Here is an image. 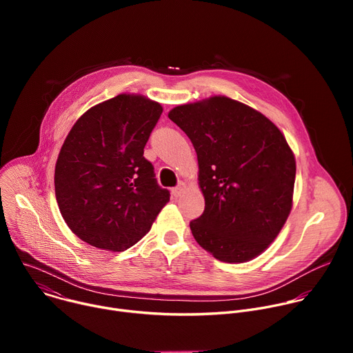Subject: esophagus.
I'll return each instance as SVG.
<instances>
[{
  "label": "esophagus",
  "instance_id": "obj_1",
  "mask_svg": "<svg viewBox=\"0 0 353 353\" xmlns=\"http://www.w3.org/2000/svg\"><path fill=\"white\" fill-rule=\"evenodd\" d=\"M184 188H185V183H183V181H180L179 183V185L177 187H174L173 188V195H176V196H179L183 191H184Z\"/></svg>",
  "mask_w": 353,
  "mask_h": 353
}]
</instances>
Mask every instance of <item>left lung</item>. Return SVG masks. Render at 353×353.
<instances>
[{
  "label": "left lung",
  "mask_w": 353,
  "mask_h": 353,
  "mask_svg": "<svg viewBox=\"0 0 353 353\" xmlns=\"http://www.w3.org/2000/svg\"><path fill=\"white\" fill-rule=\"evenodd\" d=\"M198 159L204 214L190 222L196 243L223 263L260 256L283 228L293 201L296 161L281 130L226 96L169 112Z\"/></svg>",
  "instance_id": "obj_1"
}]
</instances>
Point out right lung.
I'll use <instances>...</instances> for the list:
<instances>
[{
  "instance_id": "add662e5",
  "label": "right lung",
  "mask_w": 353,
  "mask_h": 353,
  "mask_svg": "<svg viewBox=\"0 0 353 353\" xmlns=\"http://www.w3.org/2000/svg\"><path fill=\"white\" fill-rule=\"evenodd\" d=\"M163 109L121 93L85 112L68 132L54 187L68 228L97 248L124 251L139 241L169 203L143 148Z\"/></svg>"
}]
</instances>
